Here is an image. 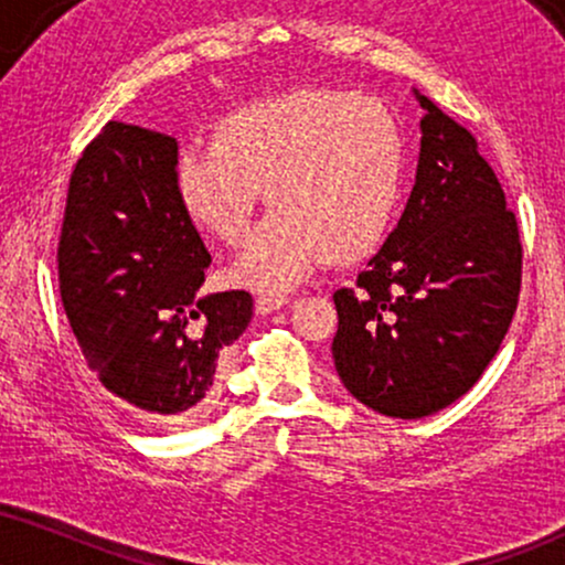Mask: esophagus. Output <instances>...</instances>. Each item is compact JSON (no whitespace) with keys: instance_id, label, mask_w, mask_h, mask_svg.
Segmentation results:
<instances>
[{"instance_id":"34e87169","label":"esophagus","mask_w":565,"mask_h":565,"mask_svg":"<svg viewBox=\"0 0 565 565\" xmlns=\"http://www.w3.org/2000/svg\"><path fill=\"white\" fill-rule=\"evenodd\" d=\"M288 301V296H256V311H259V315H271V311L280 309V306Z\"/></svg>"}]
</instances>
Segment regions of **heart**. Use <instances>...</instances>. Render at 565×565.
Here are the masks:
<instances>
[{"label": "heart", "instance_id": "obj_1", "mask_svg": "<svg viewBox=\"0 0 565 565\" xmlns=\"http://www.w3.org/2000/svg\"><path fill=\"white\" fill-rule=\"evenodd\" d=\"M401 125L385 104L332 88H298L243 104L175 162L178 199L227 246L246 238L256 199L271 214L250 235L235 280L288 288L327 259L348 264L385 238L401 201Z\"/></svg>", "mask_w": 565, "mask_h": 565}]
</instances>
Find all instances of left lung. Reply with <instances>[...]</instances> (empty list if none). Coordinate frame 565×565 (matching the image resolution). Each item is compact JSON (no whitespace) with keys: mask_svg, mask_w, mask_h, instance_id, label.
I'll return each instance as SVG.
<instances>
[{"mask_svg":"<svg viewBox=\"0 0 565 565\" xmlns=\"http://www.w3.org/2000/svg\"><path fill=\"white\" fill-rule=\"evenodd\" d=\"M416 99L427 115L406 212L356 285L332 296L340 380L393 419H422L475 387L521 290L516 214L477 138Z\"/></svg>","mask_w":565,"mask_h":565,"instance_id":"obj_1","label":"left lung"}]
</instances>
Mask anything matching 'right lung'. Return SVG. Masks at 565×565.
Here are the masks:
<instances>
[{
    "label": "right lung",
    "mask_w": 565,
    "mask_h": 565,
    "mask_svg": "<svg viewBox=\"0 0 565 565\" xmlns=\"http://www.w3.org/2000/svg\"><path fill=\"white\" fill-rule=\"evenodd\" d=\"M178 141L107 122L73 167L60 296L117 406L183 427L214 398L217 359L254 315L246 290L199 296L212 256L178 199Z\"/></svg>",
    "instance_id": "1"
}]
</instances>
